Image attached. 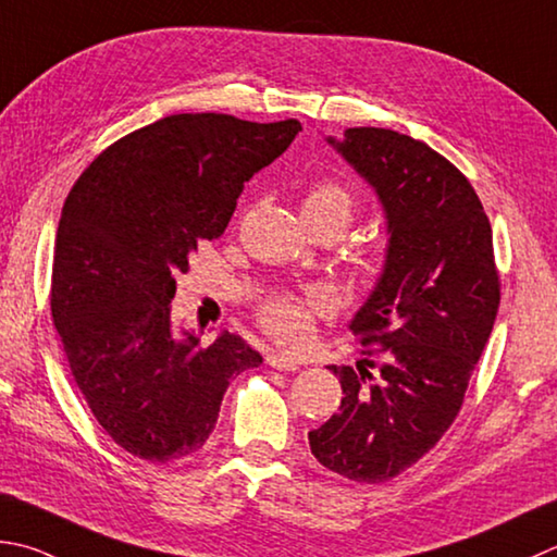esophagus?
Returning a JSON list of instances; mask_svg holds the SVG:
<instances>
[{"label":"esophagus","instance_id":"34e87169","mask_svg":"<svg viewBox=\"0 0 557 557\" xmlns=\"http://www.w3.org/2000/svg\"><path fill=\"white\" fill-rule=\"evenodd\" d=\"M268 364L272 369H280V372H297L299 362L294 357H285V355H270L268 357Z\"/></svg>","mask_w":557,"mask_h":557}]
</instances>
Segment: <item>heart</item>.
<instances>
[{"label": "heart", "instance_id": "heart-1", "mask_svg": "<svg viewBox=\"0 0 557 557\" xmlns=\"http://www.w3.org/2000/svg\"><path fill=\"white\" fill-rule=\"evenodd\" d=\"M357 212V198L350 188L337 181H315L309 185L301 200V216L309 226L333 224L345 234ZM372 275L374 265L364 268ZM331 299L321 289H307L304 294H275L260 307V323L282 343H304L313 331V319L329 313Z\"/></svg>", "mask_w": 557, "mask_h": 557}]
</instances>
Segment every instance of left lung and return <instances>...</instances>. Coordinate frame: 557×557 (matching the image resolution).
<instances>
[{"instance_id": "8db88e82", "label": "left lung", "mask_w": 557, "mask_h": 557, "mask_svg": "<svg viewBox=\"0 0 557 557\" xmlns=\"http://www.w3.org/2000/svg\"><path fill=\"white\" fill-rule=\"evenodd\" d=\"M337 154L384 207V272L350 331L379 360L329 367L343 403L309 432L311 454L357 483H384L420 461L461 410L499 307L493 228L463 173L424 141L350 127ZM377 372L374 373L373 369Z\"/></svg>"}]
</instances>
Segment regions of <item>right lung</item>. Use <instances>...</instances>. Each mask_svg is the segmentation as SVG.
Wrapping results in <instances>:
<instances>
[{"label":"right lung","instance_id":"obj_1","mask_svg":"<svg viewBox=\"0 0 557 557\" xmlns=\"http://www.w3.org/2000/svg\"><path fill=\"white\" fill-rule=\"evenodd\" d=\"M299 129L294 117H161L101 151L64 200L52 323L86 406L137 459L166 463L202 449L228 381L263 364L228 331L210 345L173 331L171 299L198 244L224 234L244 183Z\"/></svg>","mask_w":557,"mask_h":557}]
</instances>
